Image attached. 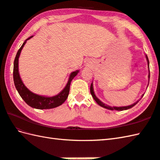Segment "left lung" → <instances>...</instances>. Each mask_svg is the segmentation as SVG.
Segmentation results:
<instances>
[{"label":"left lung","instance_id":"1","mask_svg":"<svg viewBox=\"0 0 160 160\" xmlns=\"http://www.w3.org/2000/svg\"><path fill=\"white\" fill-rule=\"evenodd\" d=\"M146 58H147V62H148V67H149V61H148V58L147 56L146 55ZM148 78L150 79V69H149V74H148ZM90 92H91V96H92V97L93 98V99L95 100V101L96 102L100 105V106H101L102 107H104L105 108H107V109H110V110H117V111H123V110H127V109H128V108H132V107H134L135 104H136L139 100L138 102H135L134 104H132L131 105H130V106H127V107H109L108 106V105L104 104L103 102H102L98 99V98L96 96V95H95L94 93V91H93V83H91V87H90ZM144 94L142 95V97H143Z\"/></svg>","mask_w":160,"mask_h":160}]
</instances>
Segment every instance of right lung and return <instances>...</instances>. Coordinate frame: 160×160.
Instances as JSON below:
<instances>
[{
	"label": "right lung",
	"instance_id": "1",
	"mask_svg": "<svg viewBox=\"0 0 160 160\" xmlns=\"http://www.w3.org/2000/svg\"><path fill=\"white\" fill-rule=\"evenodd\" d=\"M32 37H33V36L29 37L23 42L22 45L20 47V48L18 49V52L16 53L14 62H13V82H14L15 87L20 97L31 107L37 108V109H49V108H56L63 104L64 101L67 100L68 96H69L71 82L73 79V78L78 74V71H73V72L71 73L66 87L57 96L53 97H45L39 96V95L35 94L32 93V91H30L28 88L24 85V84L22 83L20 78L18 72V58L22 49L26 43V41L31 38Z\"/></svg>",
	"mask_w": 160,
	"mask_h": 160
}]
</instances>
